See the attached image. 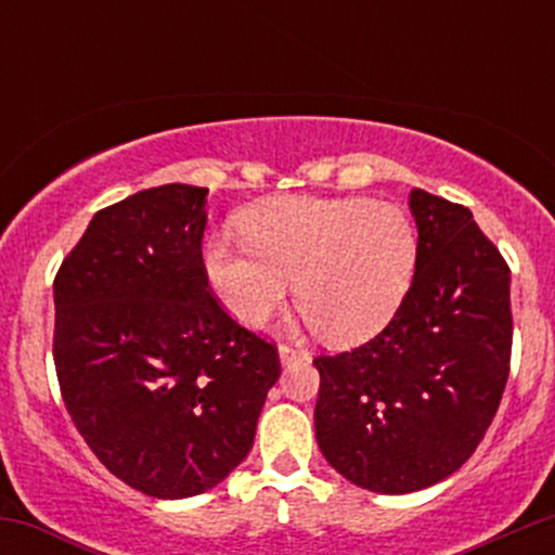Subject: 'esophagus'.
Listing matches in <instances>:
<instances>
[{
  "instance_id": "1",
  "label": "esophagus",
  "mask_w": 555,
  "mask_h": 555,
  "mask_svg": "<svg viewBox=\"0 0 555 555\" xmlns=\"http://www.w3.org/2000/svg\"><path fill=\"white\" fill-rule=\"evenodd\" d=\"M279 358H282L284 365H292V362L299 358H308V352L295 347V344H282V347H279Z\"/></svg>"
}]
</instances>
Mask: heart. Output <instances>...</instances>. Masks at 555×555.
<instances>
[{
  "mask_svg": "<svg viewBox=\"0 0 555 555\" xmlns=\"http://www.w3.org/2000/svg\"><path fill=\"white\" fill-rule=\"evenodd\" d=\"M240 227L245 242L214 234L203 263L219 302L242 326H263L295 282L297 308L323 339L360 341L393 315L415 271V224L397 203L271 197Z\"/></svg>",
  "mask_w": 555,
  "mask_h": 555,
  "instance_id": "1",
  "label": "heart"
}]
</instances>
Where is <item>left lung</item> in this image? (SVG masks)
Returning <instances> with one entry per match:
<instances>
[{
    "label": "left lung",
    "instance_id": "obj_1",
    "mask_svg": "<svg viewBox=\"0 0 555 555\" xmlns=\"http://www.w3.org/2000/svg\"><path fill=\"white\" fill-rule=\"evenodd\" d=\"M415 279L371 341L321 354L315 438L336 473L412 493L462 467L493 423L512 362L508 266L469 208L412 190Z\"/></svg>",
    "mask_w": 555,
    "mask_h": 555
}]
</instances>
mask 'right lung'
I'll return each mask as SVG.
<instances>
[{
    "label": "right lung",
    "instance_id": "1",
    "mask_svg": "<svg viewBox=\"0 0 555 555\" xmlns=\"http://www.w3.org/2000/svg\"><path fill=\"white\" fill-rule=\"evenodd\" d=\"M206 188L101 208L54 276V367L75 428L154 499L214 488L245 460L276 344L240 326L203 266Z\"/></svg>",
    "mask_w": 555,
    "mask_h": 555
}]
</instances>
